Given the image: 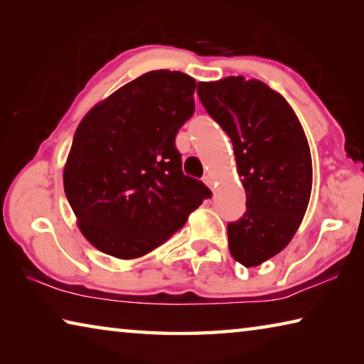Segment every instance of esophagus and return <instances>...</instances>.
Wrapping results in <instances>:
<instances>
[{
  "label": "esophagus",
  "instance_id": "34e87169",
  "mask_svg": "<svg viewBox=\"0 0 364 364\" xmlns=\"http://www.w3.org/2000/svg\"><path fill=\"white\" fill-rule=\"evenodd\" d=\"M204 183L207 184V186H208V188H210V189H213V176H212L210 173H207V175L204 176Z\"/></svg>",
  "mask_w": 364,
  "mask_h": 364
}]
</instances>
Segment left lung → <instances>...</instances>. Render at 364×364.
I'll use <instances>...</instances> for the list:
<instances>
[{"instance_id":"left-lung-1","label":"left lung","mask_w":364,"mask_h":364,"mask_svg":"<svg viewBox=\"0 0 364 364\" xmlns=\"http://www.w3.org/2000/svg\"><path fill=\"white\" fill-rule=\"evenodd\" d=\"M208 115L231 138L247 210L228 223L234 260L257 267L286 247L310 202L311 154L289 102L260 80L199 83Z\"/></svg>"}]
</instances>
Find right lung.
<instances>
[{"label":"right lung","mask_w":364,"mask_h":364,"mask_svg":"<svg viewBox=\"0 0 364 364\" xmlns=\"http://www.w3.org/2000/svg\"><path fill=\"white\" fill-rule=\"evenodd\" d=\"M196 80L152 70L83 117L64 191L83 236L115 258H138L184 226L212 191L183 173L175 138L194 114Z\"/></svg>","instance_id":"1"}]
</instances>
